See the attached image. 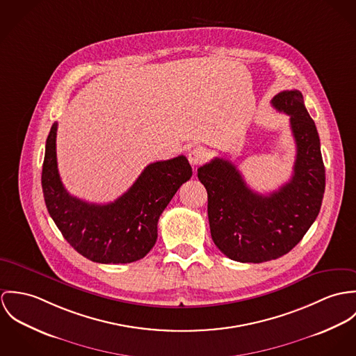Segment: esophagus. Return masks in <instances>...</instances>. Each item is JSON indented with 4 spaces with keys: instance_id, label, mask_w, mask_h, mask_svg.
<instances>
[{
    "instance_id": "34e87169",
    "label": "esophagus",
    "mask_w": 356,
    "mask_h": 356,
    "mask_svg": "<svg viewBox=\"0 0 356 356\" xmlns=\"http://www.w3.org/2000/svg\"><path fill=\"white\" fill-rule=\"evenodd\" d=\"M204 159H206V150L202 149V147H197V149L191 150L190 154H188V159H190V162H191L193 165L200 163Z\"/></svg>"
}]
</instances>
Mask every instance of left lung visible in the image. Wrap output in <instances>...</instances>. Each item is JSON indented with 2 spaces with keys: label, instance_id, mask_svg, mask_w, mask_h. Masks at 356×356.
<instances>
[{
  "label": "left lung",
  "instance_id": "8db88e82",
  "mask_svg": "<svg viewBox=\"0 0 356 356\" xmlns=\"http://www.w3.org/2000/svg\"><path fill=\"white\" fill-rule=\"evenodd\" d=\"M289 115L296 142L293 175L269 195L252 191L236 165L214 159L197 169L207 191L210 234L218 250L237 262L261 264L289 252L309 231L325 193V166L319 136L299 90L278 92L272 99Z\"/></svg>",
  "mask_w": 356,
  "mask_h": 356
}]
</instances>
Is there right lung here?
<instances>
[{
	"instance_id": "obj_1",
	"label": "right lung",
	"mask_w": 356,
	"mask_h": 356,
	"mask_svg": "<svg viewBox=\"0 0 356 356\" xmlns=\"http://www.w3.org/2000/svg\"><path fill=\"white\" fill-rule=\"evenodd\" d=\"M57 122L46 139L42 191L47 211L65 240L97 264H131L142 259L157 241L159 216L191 179L188 159L179 156L145 168L131 188L106 204L70 195L61 183L56 154Z\"/></svg>"
}]
</instances>
